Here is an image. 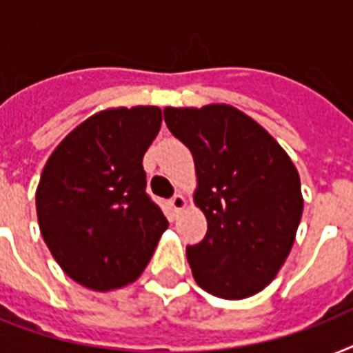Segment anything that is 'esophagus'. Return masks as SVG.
Returning a JSON list of instances; mask_svg holds the SVG:
<instances>
[{
	"label": "esophagus",
	"instance_id": "34e87169",
	"mask_svg": "<svg viewBox=\"0 0 353 353\" xmlns=\"http://www.w3.org/2000/svg\"><path fill=\"white\" fill-rule=\"evenodd\" d=\"M185 205H187V201H185V198H183V196H179V194H177V196H174L172 199H168V207H170V210L174 212V214H177V212H179V210H181Z\"/></svg>",
	"mask_w": 353,
	"mask_h": 353
}]
</instances>
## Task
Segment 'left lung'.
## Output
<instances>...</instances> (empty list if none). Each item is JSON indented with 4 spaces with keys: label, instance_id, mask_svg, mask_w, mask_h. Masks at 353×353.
Listing matches in <instances>:
<instances>
[{
    "label": "left lung",
    "instance_id": "left-lung-1",
    "mask_svg": "<svg viewBox=\"0 0 353 353\" xmlns=\"http://www.w3.org/2000/svg\"><path fill=\"white\" fill-rule=\"evenodd\" d=\"M165 122L194 157V201L207 234L187 247L199 288L238 301L262 291L290 254L301 223V179L282 146L225 104L166 108Z\"/></svg>",
    "mask_w": 353,
    "mask_h": 353
}]
</instances>
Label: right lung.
<instances>
[{"mask_svg": "<svg viewBox=\"0 0 353 353\" xmlns=\"http://www.w3.org/2000/svg\"><path fill=\"white\" fill-rule=\"evenodd\" d=\"M161 121L155 106L95 113L58 144L41 172V236L65 274L90 290L133 282L168 227L146 192L143 168Z\"/></svg>", "mask_w": 353, "mask_h": 353, "instance_id": "add662e5", "label": "right lung"}]
</instances>
